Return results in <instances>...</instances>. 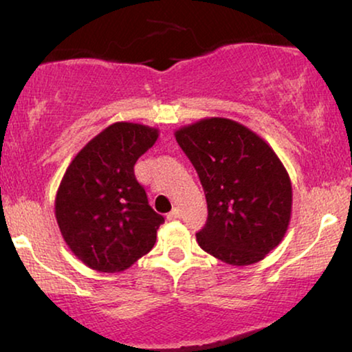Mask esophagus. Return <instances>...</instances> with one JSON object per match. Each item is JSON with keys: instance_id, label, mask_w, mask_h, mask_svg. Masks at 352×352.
<instances>
[{"instance_id": "34e87169", "label": "esophagus", "mask_w": 352, "mask_h": 352, "mask_svg": "<svg viewBox=\"0 0 352 352\" xmlns=\"http://www.w3.org/2000/svg\"><path fill=\"white\" fill-rule=\"evenodd\" d=\"M179 216H181V213H179V210H177V208H175V210H173L171 211V213H168V216H166V218L168 219H177V218H179Z\"/></svg>"}]
</instances>
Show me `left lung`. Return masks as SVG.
<instances>
[{
    "label": "left lung",
    "instance_id": "left-lung-1",
    "mask_svg": "<svg viewBox=\"0 0 352 352\" xmlns=\"http://www.w3.org/2000/svg\"><path fill=\"white\" fill-rule=\"evenodd\" d=\"M175 136L199 173L208 205V219L197 234L200 248L230 266L266 258L292 218V181L277 153L230 118H201Z\"/></svg>",
    "mask_w": 352,
    "mask_h": 352
}]
</instances>
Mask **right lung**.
I'll return each instance as SVG.
<instances>
[{"mask_svg": "<svg viewBox=\"0 0 352 352\" xmlns=\"http://www.w3.org/2000/svg\"><path fill=\"white\" fill-rule=\"evenodd\" d=\"M158 134L147 124L117 122L67 166L54 200L56 221L70 252L93 271H124L155 245L165 218L148 205L134 163Z\"/></svg>", "mask_w": 352, "mask_h": 352, "instance_id": "right-lung-1", "label": "right lung"}]
</instances>
